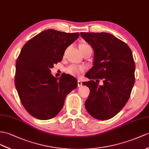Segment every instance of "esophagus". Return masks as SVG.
Listing matches in <instances>:
<instances>
[{
  "instance_id": "obj_1",
  "label": "esophagus",
  "mask_w": 149,
  "mask_h": 149,
  "mask_svg": "<svg viewBox=\"0 0 149 149\" xmlns=\"http://www.w3.org/2000/svg\"><path fill=\"white\" fill-rule=\"evenodd\" d=\"M81 86H82V83H81L80 79H78V86L80 87Z\"/></svg>"
}]
</instances>
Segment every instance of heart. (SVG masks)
Here are the masks:
<instances>
[{
    "mask_svg": "<svg viewBox=\"0 0 149 149\" xmlns=\"http://www.w3.org/2000/svg\"><path fill=\"white\" fill-rule=\"evenodd\" d=\"M89 48H91V47L88 44H86V43H83L79 47L80 52ZM83 71H84V68L83 66H76V65H71V66H68L66 69V72L67 73L72 76H74V77H78Z\"/></svg>",
    "mask_w": 149,
    "mask_h": 149,
    "instance_id": "1",
    "label": "heart"
}]
</instances>
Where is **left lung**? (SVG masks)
Listing matches in <instances>:
<instances>
[{"label":"left lung","mask_w":149,"mask_h":149,"mask_svg":"<svg viewBox=\"0 0 149 149\" xmlns=\"http://www.w3.org/2000/svg\"><path fill=\"white\" fill-rule=\"evenodd\" d=\"M94 52L93 66L83 82L90 88L85 101L89 114L99 120L115 116L128 100L135 83V64L128 45L108 33H80ZM102 79V86L98 85Z\"/></svg>","instance_id":"8db88e82"}]
</instances>
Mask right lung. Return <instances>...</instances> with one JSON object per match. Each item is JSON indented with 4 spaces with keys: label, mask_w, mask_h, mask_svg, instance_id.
I'll list each match as a JSON object with an SVG mask.
<instances>
[{
    "label": "right lung",
    "mask_w": 149,
    "mask_h": 149,
    "mask_svg": "<svg viewBox=\"0 0 149 149\" xmlns=\"http://www.w3.org/2000/svg\"><path fill=\"white\" fill-rule=\"evenodd\" d=\"M79 33L52 29L40 33L23 46L16 64L15 86L23 106L34 118L47 120L59 114L69 93L78 86L70 74L56 78L50 73L62 61L65 50Z\"/></svg>",
    "instance_id": "right-lung-1"
}]
</instances>
